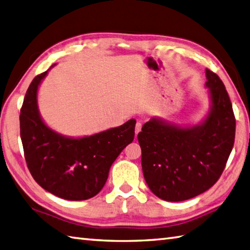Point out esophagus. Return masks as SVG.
Here are the masks:
<instances>
[{"mask_svg": "<svg viewBox=\"0 0 250 250\" xmlns=\"http://www.w3.org/2000/svg\"><path fill=\"white\" fill-rule=\"evenodd\" d=\"M141 130H142V124L141 123H137L135 125V136L138 134L139 132H141Z\"/></svg>", "mask_w": 250, "mask_h": 250, "instance_id": "esophagus-1", "label": "esophagus"}]
</instances>
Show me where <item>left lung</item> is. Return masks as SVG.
I'll return each instance as SVG.
<instances>
[{
  "label": "left lung",
  "mask_w": 250,
  "mask_h": 250,
  "mask_svg": "<svg viewBox=\"0 0 250 250\" xmlns=\"http://www.w3.org/2000/svg\"><path fill=\"white\" fill-rule=\"evenodd\" d=\"M212 108L205 123L181 129L152 119L137 139L149 188L166 201H183L205 193L222 176L233 148L235 117L223 81L206 69Z\"/></svg>",
  "instance_id": "obj_1"
}]
</instances>
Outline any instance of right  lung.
Instances as JSON below:
<instances>
[{"instance_id": "obj_1", "label": "right lung", "mask_w": 250, "mask_h": 250, "mask_svg": "<svg viewBox=\"0 0 250 250\" xmlns=\"http://www.w3.org/2000/svg\"><path fill=\"white\" fill-rule=\"evenodd\" d=\"M48 71L28 86L20 111V135L28 170L40 187L66 200H86L105 184L114 161L135 135V119L98 134L68 138L50 130L37 108V89Z\"/></svg>"}]
</instances>
